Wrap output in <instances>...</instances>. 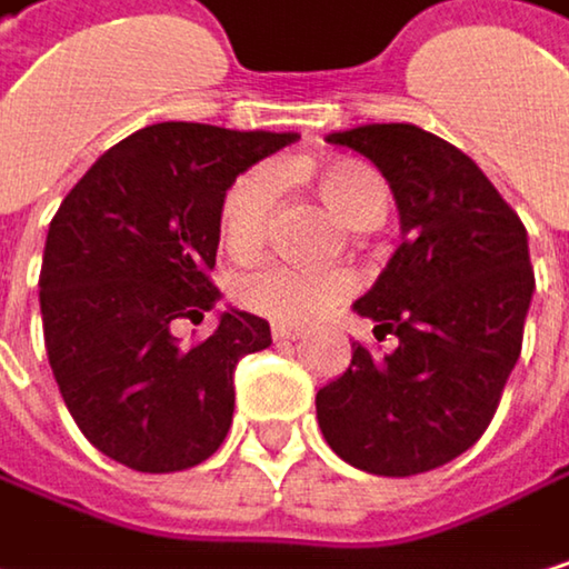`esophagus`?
<instances>
[{"mask_svg": "<svg viewBox=\"0 0 569 569\" xmlns=\"http://www.w3.org/2000/svg\"><path fill=\"white\" fill-rule=\"evenodd\" d=\"M307 333L303 330H293V327H282V323H276L272 327V340L276 343H297V340H303Z\"/></svg>", "mask_w": 569, "mask_h": 569, "instance_id": "34e87169", "label": "esophagus"}]
</instances>
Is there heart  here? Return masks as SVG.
Wrapping results in <instances>:
<instances>
[{
	"label": "heart",
	"mask_w": 569,
	"mask_h": 569,
	"mask_svg": "<svg viewBox=\"0 0 569 569\" xmlns=\"http://www.w3.org/2000/svg\"><path fill=\"white\" fill-rule=\"evenodd\" d=\"M320 199L353 229H373L390 212V182L380 169L360 159H330L310 172ZM276 206V172L269 166H249L239 172L219 199V236L222 246L246 259L269 232ZM353 293L347 269H303L290 262H262L242 269L232 279V297L256 317L282 327H300L327 317Z\"/></svg>",
	"instance_id": "1"
}]
</instances>
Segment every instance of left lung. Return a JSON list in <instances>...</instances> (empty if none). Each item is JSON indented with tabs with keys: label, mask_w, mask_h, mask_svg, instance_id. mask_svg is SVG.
I'll return each mask as SVG.
<instances>
[{
	"label": "left lung",
	"mask_w": 569,
	"mask_h": 569,
	"mask_svg": "<svg viewBox=\"0 0 569 569\" xmlns=\"http://www.w3.org/2000/svg\"><path fill=\"white\" fill-rule=\"evenodd\" d=\"M387 176L403 242L357 313L397 350L353 343L350 370L317 393L327 443L377 477L437 470L490 427L523 347L533 297L527 229L480 166L447 139L377 122L327 136Z\"/></svg>",
	"instance_id": "left-lung-1"
}]
</instances>
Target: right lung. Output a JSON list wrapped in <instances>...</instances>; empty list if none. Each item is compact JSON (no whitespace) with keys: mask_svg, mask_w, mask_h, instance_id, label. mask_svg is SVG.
Listing matches in <instances>:
<instances>
[{"mask_svg":"<svg viewBox=\"0 0 569 569\" xmlns=\"http://www.w3.org/2000/svg\"><path fill=\"white\" fill-rule=\"evenodd\" d=\"M297 142V132H236L156 122L69 189L49 222L39 307L59 393L82 437L139 473L209 460L232 427V370L272 343L269 323L229 310L206 340L179 343L219 300L212 266L226 186Z\"/></svg>","mask_w":569,"mask_h":569,"instance_id":"1","label":"right lung"}]
</instances>
